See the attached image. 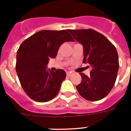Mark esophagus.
Returning a JSON list of instances; mask_svg holds the SVG:
<instances>
[{"label":"esophagus","mask_w":131,"mask_h":131,"mask_svg":"<svg viewBox=\"0 0 131 131\" xmlns=\"http://www.w3.org/2000/svg\"><path fill=\"white\" fill-rule=\"evenodd\" d=\"M67 76H71V72H67Z\"/></svg>","instance_id":"34e87169"}]
</instances>
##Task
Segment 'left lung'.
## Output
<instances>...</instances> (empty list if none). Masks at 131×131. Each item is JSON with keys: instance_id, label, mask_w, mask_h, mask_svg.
<instances>
[{"instance_id": "1", "label": "left lung", "mask_w": 131, "mask_h": 131, "mask_svg": "<svg viewBox=\"0 0 131 131\" xmlns=\"http://www.w3.org/2000/svg\"><path fill=\"white\" fill-rule=\"evenodd\" d=\"M69 32L83 45V63L92 67L90 76L80 73L82 82L76 88L86 100L99 101L110 93L116 82L119 69L117 50L105 36L92 29Z\"/></svg>"}]
</instances>
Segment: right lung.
<instances>
[{"instance_id":"add662e5","label":"right lung","mask_w":131,"mask_h":131,"mask_svg":"<svg viewBox=\"0 0 131 131\" xmlns=\"http://www.w3.org/2000/svg\"><path fill=\"white\" fill-rule=\"evenodd\" d=\"M74 41L67 30H41L28 38L19 46L15 69L24 90L37 102H47L57 95L66 78L62 69H47L49 58H55L60 46Z\"/></svg>"}]
</instances>
